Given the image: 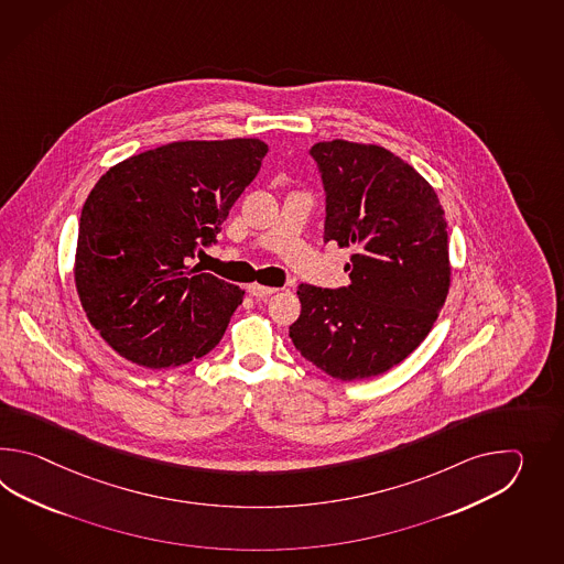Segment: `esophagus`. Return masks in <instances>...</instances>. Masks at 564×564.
Segmentation results:
<instances>
[{
  "instance_id": "obj_1",
  "label": "esophagus",
  "mask_w": 564,
  "mask_h": 564,
  "mask_svg": "<svg viewBox=\"0 0 564 564\" xmlns=\"http://www.w3.org/2000/svg\"><path fill=\"white\" fill-rule=\"evenodd\" d=\"M248 292H250L252 296H256V299H265V296L274 294V292H276V288L262 286V284H250V286H248Z\"/></svg>"
}]
</instances>
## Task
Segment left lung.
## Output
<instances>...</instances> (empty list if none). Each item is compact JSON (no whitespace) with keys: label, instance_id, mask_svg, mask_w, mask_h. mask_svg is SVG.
Listing matches in <instances>:
<instances>
[{"label":"left lung","instance_id":"8db88e82","mask_svg":"<svg viewBox=\"0 0 564 564\" xmlns=\"http://www.w3.org/2000/svg\"><path fill=\"white\" fill-rule=\"evenodd\" d=\"M326 189L324 241L352 248L350 284H300L290 338L338 381L371 379L420 347L444 308L452 264L444 207L432 185L381 144L311 149Z\"/></svg>","mask_w":564,"mask_h":564}]
</instances>
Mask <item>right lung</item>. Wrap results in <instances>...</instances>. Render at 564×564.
<instances>
[{"instance_id":"obj_1","label":"right lung","mask_w":564,"mask_h":564,"mask_svg":"<svg viewBox=\"0 0 564 564\" xmlns=\"http://www.w3.org/2000/svg\"><path fill=\"white\" fill-rule=\"evenodd\" d=\"M265 153L260 139L175 141L120 161L93 187L74 282L88 323L122 359L171 369L221 340L243 290L189 258L216 240Z\"/></svg>"}]
</instances>
